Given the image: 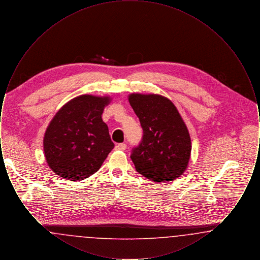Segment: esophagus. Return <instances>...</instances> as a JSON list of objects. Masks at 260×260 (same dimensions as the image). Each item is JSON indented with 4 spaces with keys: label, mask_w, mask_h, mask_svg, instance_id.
Listing matches in <instances>:
<instances>
[{
    "label": "esophagus",
    "mask_w": 260,
    "mask_h": 260,
    "mask_svg": "<svg viewBox=\"0 0 260 260\" xmlns=\"http://www.w3.org/2000/svg\"><path fill=\"white\" fill-rule=\"evenodd\" d=\"M125 148H126V145L124 143H119L115 146L116 150H125Z\"/></svg>",
    "instance_id": "1"
}]
</instances>
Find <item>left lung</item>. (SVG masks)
<instances>
[{
    "mask_svg": "<svg viewBox=\"0 0 260 260\" xmlns=\"http://www.w3.org/2000/svg\"><path fill=\"white\" fill-rule=\"evenodd\" d=\"M143 136L132 150L136 172L154 182L172 181L185 172L191 139L173 102L157 94L134 93L128 98Z\"/></svg>",
    "mask_w": 260,
    "mask_h": 260,
    "instance_id": "left-lung-1",
    "label": "left lung"
}]
</instances>
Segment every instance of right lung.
Wrapping results in <instances>:
<instances>
[{"label":"right lung","mask_w":260,"mask_h":260,"mask_svg":"<svg viewBox=\"0 0 260 260\" xmlns=\"http://www.w3.org/2000/svg\"><path fill=\"white\" fill-rule=\"evenodd\" d=\"M109 98L81 95L67 102L51 120L44 138L51 171L79 181L96 173L114 148L101 115Z\"/></svg>","instance_id":"add662e5"}]
</instances>
